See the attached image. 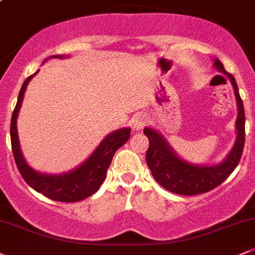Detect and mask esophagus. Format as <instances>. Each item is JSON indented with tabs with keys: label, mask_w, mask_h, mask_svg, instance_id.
Wrapping results in <instances>:
<instances>
[{
	"label": "esophagus",
	"mask_w": 255,
	"mask_h": 255,
	"mask_svg": "<svg viewBox=\"0 0 255 255\" xmlns=\"http://www.w3.org/2000/svg\"><path fill=\"white\" fill-rule=\"evenodd\" d=\"M146 124H147V118L142 114H137L135 118L133 119V128L136 130H141L142 128L145 127Z\"/></svg>",
	"instance_id": "1"
}]
</instances>
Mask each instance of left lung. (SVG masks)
Instances as JSON below:
<instances>
[{"mask_svg":"<svg viewBox=\"0 0 255 255\" xmlns=\"http://www.w3.org/2000/svg\"><path fill=\"white\" fill-rule=\"evenodd\" d=\"M215 67L227 75L233 84L234 92L238 102V119L236 130L238 136L234 147L227 158L217 165H194L180 157L172 151L164 136L157 130L146 127L144 134L148 137V150L146 152V163L150 168L152 176L163 188L181 195H197L210 192L230 176L235 170L245 146V109L240 97L239 87L235 78L224 69L223 63L216 58Z\"/></svg>","mask_w":255,"mask_h":255,"instance_id":"1","label":"left lung"}]
</instances>
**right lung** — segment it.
Segmentation results:
<instances>
[{
	"label": "right lung",
	"instance_id": "add662e5",
	"mask_svg": "<svg viewBox=\"0 0 255 255\" xmlns=\"http://www.w3.org/2000/svg\"><path fill=\"white\" fill-rule=\"evenodd\" d=\"M52 57H66L64 55H55ZM38 73V71L32 74L22 84L21 90L19 92V97L15 105V109L11 115L10 122V142L11 150H13L15 164L19 169L20 174L26 183L32 187L34 191L42 193L46 198L52 199L55 201H62V203H74L86 199L90 195L95 194L98 191L101 184L104 182L107 176L108 168H109L111 160H113L115 152L128 141L130 136V128H122L110 133L103 141L99 144L91 156L86 160L78 166L74 170L66 172L62 175H46L40 174L31 168L26 163L20 150L19 136L16 129V119L21 108L22 99L26 87L32 78Z\"/></svg>",
	"mask_w": 255,
	"mask_h": 255
}]
</instances>
